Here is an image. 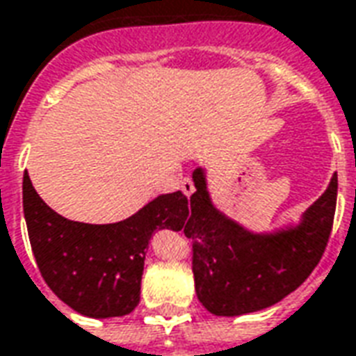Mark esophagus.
Listing matches in <instances>:
<instances>
[{"label": "esophagus", "mask_w": 356, "mask_h": 356, "mask_svg": "<svg viewBox=\"0 0 356 356\" xmlns=\"http://www.w3.org/2000/svg\"><path fill=\"white\" fill-rule=\"evenodd\" d=\"M181 191H183V194H185V196H193V193H194L193 181H191L188 177L183 179V181H181Z\"/></svg>", "instance_id": "34e87169"}]
</instances>
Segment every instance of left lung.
I'll return each mask as SVG.
<instances>
[{"mask_svg":"<svg viewBox=\"0 0 356 356\" xmlns=\"http://www.w3.org/2000/svg\"><path fill=\"white\" fill-rule=\"evenodd\" d=\"M196 191L183 232L193 240L194 288L217 316H238L275 305L298 290L328 244L337 198V175L307 209L301 223L276 232H252L211 204L204 170H194Z\"/></svg>","mask_w":356,"mask_h":356,"instance_id":"1","label":"left lung"}]
</instances>
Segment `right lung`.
Returning <instances> with one entry per match:
<instances>
[{
  "label": "right lung",
  "mask_w": 356,
  "mask_h": 356,
  "mask_svg": "<svg viewBox=\"0 0 356 356\" xmlns=\"http://www.w3.org/2000/svg\"><path fill=\"white\" fill-rule=\"evenodd\" d=\"M22 206L35 263L53 293L91 318L124 316L140 299L148 242L158 229L181 231L188 200L181 191L162 194L120 223L70 221L40 198L24 175Z\"/></svg>",
  "instance_id": "1"
}]
</instances>
